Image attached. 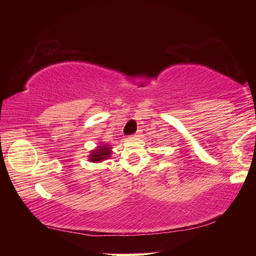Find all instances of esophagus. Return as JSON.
Segmentation results:
<instances>
[{"mask_svg": "<svg viewBox=\"0 0 256 256\" xmlns=\"http://www.w3.org/2000/svg\"><path fill=\"white\" fill-rule=\"evenodd\" d=\"M138 133H136V134H133V136H131V138H138Z\"/></svg>", "mask_w": 256, "mask_h": 256, "instance_id": "34e87169", "label": "esophagus"}]
</instances>
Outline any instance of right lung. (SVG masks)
<instances>
[{
    "label": "right lung",
    "mask_w": 256,
    "mask_h": 256,
    "mask_svg": "<svg viewBox=\"0 0 256 256\" xmlns=\"http://www.w3.org/2000/svg\"><path fill=\"white\" fill-rule=\"evenodd\" d=\"M112 146L110 144H100L97 149L92 150L89 154V160L92 162H100L102 160L110 157Z\"/></svg>",
    "instance_id": "1"
}]
</instances>
